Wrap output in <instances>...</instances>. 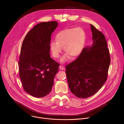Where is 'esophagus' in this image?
<instances>
[{
    "label": "esophagus",
    "mask_w": 124,
    "mask_h": 124,
    "mask_svg": "<svg viewBox=\"0 0 124 124\" xmlns=\"http://www.w3.org/2000/svg\"><path fill=\"white\" fill-rule=\"evenodd\" d=\"M59 68H60V69L61 70H63L64 69V68L63 67V66H62V65H60V66H59Z\"/></svg>",
    "instance_id": "1"
}]
</instances>
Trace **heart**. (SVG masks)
I'll return each mask as SVG.
<instances>
[{
  "instance_id": "heart-1",
  "label": "heart",
  "mask_w": 124,
  "mask_h": 124,
  "mask_svg": "<svg viewBox=\"0 0 124 124\" xmlns=\"http://www.w3.org/2000/svg\"><path fill=\"white\" fill-rule=\"evenodd\" d=\"M85 32L80 27L66 29L61 31L56 36V40H52L50 49L53 57L58 58L63 48L66 53L61 59V62L68 61L70 56L75 57L82 52L85 41Z\"/></svg>"
}]
</instances>
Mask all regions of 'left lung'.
I'll use <instances>...</instances> for the list:
<instances>
[{"mask_svg":"<svg viewBox=\"0 0 124 124\" xmlns=\"http://www.w3.org/2000/svg\"><path fill=\"white\" fill-rule=\"evenodd\" d=\"M93 43L83 49L73 62L65 66L71 92L78 98H86L101 88L107 78L110 57L106 38L91 25Z\"/></svg>","mask_w":124,"mask_h":124,"instance_id":"left-lung-1","label":"left lung"}]
</instances>
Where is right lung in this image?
I'll list each match as a JSON object with an SVG mask.
<instances>
[{
    "label": "right lung",
    "mask_w": 124,
    "mask_h": 124,
    "mask_svg": "<svg viewBox=\"0 0 124 124\" xmlns=\"http://www.w3.org/2000/svg\"><path fill=\"white\" fill-rule=\"evenodd\" d=\"M57 21L35 26L25 36L18 62L19 77L24 90L35 97H42L52 91L59 64L51 58V35Z\"/></svg>",
    "instance_id": "add662e5"
}]
</instances>
